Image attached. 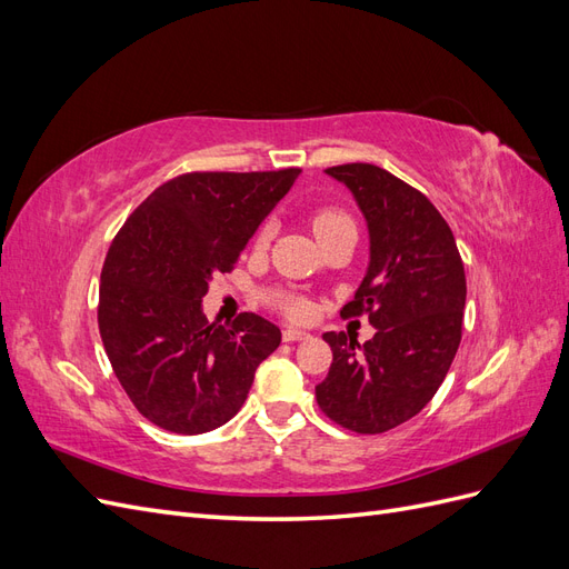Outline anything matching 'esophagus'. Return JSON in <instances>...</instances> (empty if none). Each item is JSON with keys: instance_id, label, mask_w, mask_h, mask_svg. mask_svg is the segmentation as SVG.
Masks as SVG:
<instances>
[{"instance_id": "obj_1", "label": "esophagus", "mask_w": 569, "mask_h": 569, "mask_svg": "<svg viewBox=\"0 0 569 569\" xmlns=\"http://www.w3.org/2000/svg\"><path fill=\"white\" fill-rule=\"evenodd\" d=\"M308 337H311V335L303 332V330H297V327H284V330H282L284 341H303Z\"/></svg>"}]
</instances>
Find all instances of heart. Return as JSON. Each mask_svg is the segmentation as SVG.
Returning a JSON list of instances; mask_svg holds the SVG:
<instances>
[{
  "label": "heart",
  "instance_id": "b5f03b06",
  "mask_svg": "<svg viewBox=\"0 0 569 569\" xmlns=\"http://www.w3.org/2000/svg\"><path fill=\"white\" fill-rule=\"evenodd\" d=\"M311 228L316 232V237L320 239V244L327 242V239L335 237L341 230H356L353 228V220L347 211L337 209V206H322V209L313 211L311 216ZM270 226H263L256 234V247H266L268 239H270ZM272 306L280 308L284 316H289L291 320H306L311 318L313 313V306L308 299L299 297V295H289V291H278V295H272Z\"/></svg>",
  "mask_w": 569,
  "mask_h": 569
}]
</instances>
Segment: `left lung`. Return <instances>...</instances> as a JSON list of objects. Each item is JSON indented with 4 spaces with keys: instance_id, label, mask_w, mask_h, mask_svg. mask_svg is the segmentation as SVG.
<instances>
[{
    "instance_id": "8db88e82",
    "label": "left lung",
    "mask_w": 569,
    "mask_h": 569,
    "mask_svg": "<svg viewBox=\"0 0 569 569\" xmlns=\"http://www.w3.org/2000/svg\"><path fill=\"white\" fill-rule=\"evenodd\" d=\"M347 184L370 230V266L341 318L368 316L358 343L325 332L332 366L316 387L320 410L358 435H382L432 401L462 337L465 268L449 222L420 189L372 163L325 170Z\"/></svg>"
}]
</instances>
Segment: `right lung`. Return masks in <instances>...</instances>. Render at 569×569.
I'll return each mask as SVG.
<instances>
[{
	"mask_svg": "<svg viewBox=\"0 0 569 569\" xmlns=\"http://www.w3.org/2000/svg\"><path fill=\"white\" fill-rule=\"evenodd\" d=\"M301 168L194 170L137 206L107 251L97 322L132 406L161 429L201 435L247 401L256 368L282 332L256 313L209 322L211 274L232 272L261 220Z\"/></svg>",
	"mask_w": 569,
	"mask_h": 569,
	"instance_id": "add662e5",
	"label": "right lung"
}]
</instances>
